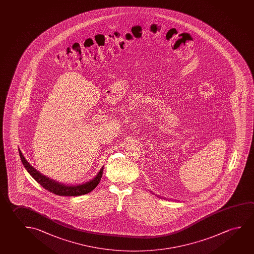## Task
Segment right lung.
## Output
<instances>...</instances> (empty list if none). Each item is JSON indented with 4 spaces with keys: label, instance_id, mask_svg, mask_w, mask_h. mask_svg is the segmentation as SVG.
Returning a JSON list of instances; mask_svg holds the SVG:
<instances>
[{
    "label": "right lung",
    "instance_id": "1",
    "mask_svg": "<svg viewBox=\"0 0 254 254\" xmlns=\"http://www.w3.org/2000/svg\"><path fill=\"white\" fill-rule=\"evenodd\" d=\"M20 158L22 163L24 164V168L27 170V172L30 173V175L34 179V180L41 185L47 191H51L55 194L60 196H79L83 195L88 192L92 191L96 188L98 183L100 182L102 175H103V170L104 167L100 169L97 176L92 179V180L86 182L84 184L77 185V186H66L64 184L59 183L55 180H50L46 176L41 174L40 172H38L34 167H32L31 164L28 163L27 160L24 158L23 153L21 152L19 149Z\"/></svg>",
    "mask_w": 254,
    "mask_h": 254
}]
</instances>
